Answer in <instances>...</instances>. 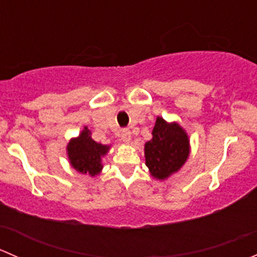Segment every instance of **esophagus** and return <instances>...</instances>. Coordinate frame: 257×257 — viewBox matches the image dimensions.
Returning a JSON list of instances; mask_svg holds the SVG:
<instances>
[{
    "label": "esophagus",
    "mask_w": 257,
    "mask_h": 257,
    "mask_svg": "<svg viewBox=\"0 0 257 257\" xmlns=\"http://www.w3.org/2000/svg\"><path fill=\"white\" fill-rule=\"evenodd\" d=\"M120 138H121V141L124 142V143H129V142H131V139H132L131 131H129V129H123V131H121V133H120Z\"/></svg>",
    "instance_id": "34e87169"
}]
</instances>
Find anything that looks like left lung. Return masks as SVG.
<instances>
[{
    "label": "left lung",
    "instance_id": "1",
    "mask_svg": "<svg viewBox=\"0 0 257 257\" xmlns=\"http://www.w3.org/2000/svg\"><path fill=\"white\" fill-rule=\"evenodd\" d=\"M189 157V139L177 123H167L158 116L152 141L145 144V164L150 174L165 179L178 172Z\"/></svg>",
    "mask_w": 257,
    "mask_h": 257
}]
</instances>
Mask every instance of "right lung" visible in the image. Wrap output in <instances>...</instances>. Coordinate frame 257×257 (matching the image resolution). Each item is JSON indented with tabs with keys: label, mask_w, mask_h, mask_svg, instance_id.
I'll list each match as a JSON object with an SVG mask.
<instances>
[{
	"label": "right lung",
	"mask_w": 257,
	"mask_h": 257,
	"mask_svg": "<svg viewBox=\"0 0 257 257\" xmlns=\"http://www.w3.org/2000/svg\"><path fill=\"white\" fill-rule=\"evenodd\" d=\"M67 150L72 167L77 172L94 177L102 170V157L107 154L109 147L93 141L90 132L85 126L78 138L69 142Z\"/></svg>",
	"instance_id": "right-lung-1"
}]
</instances>
